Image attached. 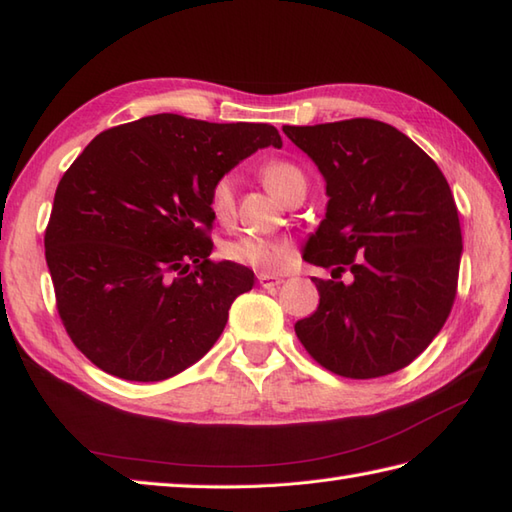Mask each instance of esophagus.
Segmentation results:
<instances>
[{
	"instance_id": "obj_1",
	"label": "esophagus",
	"mask_w": 512,
	"mask_h": 512,
	"mask_svg": "<svg viewBox=\"0 0 512 512\" xmlns=\"http://www.w3.org/2000/svg\"><path fill=\"white\" fill-rule=\"evenodd\" d=\"M257 279H259V286H262V288H277L281 281H284L281 277H275V275H270V273H259Z\"/></svg>"
}]
</instances>
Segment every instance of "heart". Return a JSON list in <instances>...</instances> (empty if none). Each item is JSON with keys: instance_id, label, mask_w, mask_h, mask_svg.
I'll return each mask as SVG.
<instances>
[{"instance_id": "heart-1", "label": "heart", "mask_w": 512, "mask_h": 512, "mask_svg": "<svg viewBox=\"0 0 512 512\" xmlns=\"http://www.w3.org/2000/svg\"><path fill=\"white\" fill-rule=\"evenodd\" d=\"M262 178L266 187L273 191L277 198H284V193L295 182H306L299 167L292 165L288 160H270L262 167ZM209 211L217 222H231L235 215V176H222L213 182L209 191ZM222 255L228 262H235L239 266H248L259 273H277L284 266L292 248L286 242H277V239L257 237V235H239L228 239L222 244Z\"/></svg>"}]
</instances>
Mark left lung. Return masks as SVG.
Returning <instances> with one entry per match:
<instances>
[{
  "label": "left lung",
  "instance_id": "left-lung-1",
  "mask_svg": "<svg viewBox=\"0 0 512 512\" xmlns=\"http://www.w3.org/2000/svg\"><path fill=\"white\" fill-rule=\"evenodd\" d=\"M325 180V217L303 262L347 268L352 284L312 277L319 308L295 323L314 361L345 378L407 367L447 321L462 259L458 206L436 162L372 118L286 125Z\"/></svg>",
  "mask_w": 512,
  "mask_h": 512
}]
</instances>
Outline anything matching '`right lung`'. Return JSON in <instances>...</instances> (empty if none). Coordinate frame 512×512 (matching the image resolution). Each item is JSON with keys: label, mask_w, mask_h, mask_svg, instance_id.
<instances>
[{"label": "right lung", "mask_w": 512, "mask_h": 512, "mask_svg": "<svg viewBox=\"0 0 512 512\" xmlns=\"http://www.w3.org/2000/svg\"><path fill=\"white\" fill-rule=\"evenodd\" d=\"M266 123L145 116L96 136L54 193L46 262L74 345L103 372L156 383L198 363L233 301L255 286L211 262L209 191L264 147Z\"/></svg>", "instance_id": "add662e5"}]
</instances>
